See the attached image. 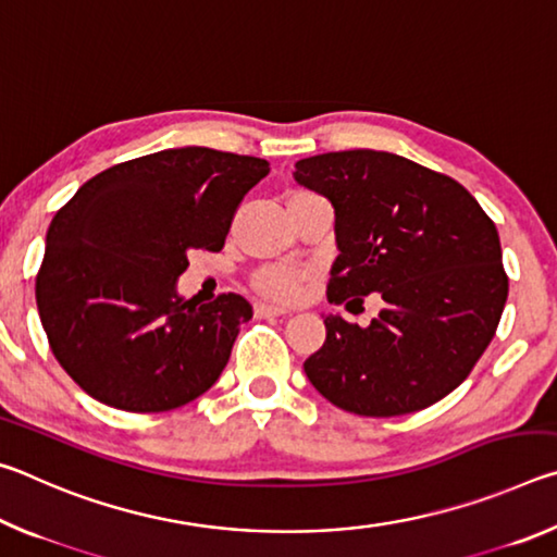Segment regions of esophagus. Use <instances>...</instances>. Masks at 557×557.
<instances>
[{"label": "esophagus", "mask_w": 557, "mask_h": 557, "mask_svg": "<svg viewBox=\"0 0 557 557\" xmlns=\"http://www.w3.org/2000/svg\"><path fill=\"white\" fill-rule=\"evenodd\" d=\"M287 314H289L287 309L275 307V305H268V301H258V305H256V317H260V319H268V317H287Z\"/></svg>", "instance_id": "obj_1"}]
</instances>
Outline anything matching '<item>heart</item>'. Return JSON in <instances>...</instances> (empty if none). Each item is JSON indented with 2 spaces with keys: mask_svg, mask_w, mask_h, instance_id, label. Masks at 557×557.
Listing matches in <instances>:
<instances>
[{
  "mask_svg": "<svg viewBox=\"0 0 557 557\" xmlns=\"http://www.w3.org/2000/svg\"><path fill=\"white\" fill-rule=\"evenodd\" d=\"M256 287L270 299L292 301L305 292L307 272L297 268H265L256 275Z\"/></svg>",
  "mask_w": 557,
  "mask_h": 557,
  "instance_id": "1",
  "label": "heart"
}]
</instances>
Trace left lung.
Instances as JSON below:
<instances>
[{"instance_id":"obj_1","label":"left lung","mask_w":557,"mask_h":557,"mask_svg":"<svg viewBox=\"0 0 557 557\" xmlns=\"http://www.w3.org/2000/svg\"><path fill=\"white\" fill-rule=\"evenodd\" d=\"M295 182L334 206L329 301L351 305L371 292L385 301L369 326L326 314L307 379L366 418L445 398L492 344L508 297L494 221L455 178L375 149L299 159Z\"/></svg>"}]
</instances>
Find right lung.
Instances as JSON below:
<instances>
[{"mask_svg":"<svg viewBox=\"0 0 557 557\" xmlns=\"http://www.w3.org/2000/svg\"><path fill=\"white\" fill-rule=\"evenodd\" d=\"M258 157L162 149L106 169L53 215L36 275L51 351L90 398L164 412L219 381L252 307L178 297L188 252H219L243 196L268 176Z\"/></svg>","mask_w":557,"mask_h":557,"instance_id":"1","label":"right lung"}]
</instances>
